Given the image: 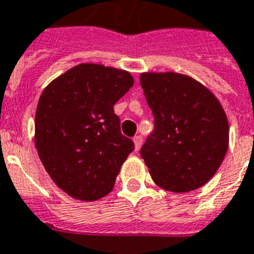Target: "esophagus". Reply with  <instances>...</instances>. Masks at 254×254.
<instances>
[{
    "label": "esophagus",
    "mask_w": 254,
    "mask_h": 254,
    "mask_svg": "<svg viewBox=\"0 0 254 254\" xmlns=\"http://www.w3.org/2000/svg\"><path fill=\"white\" fill-rule=\"evenodd\" d=\"M133 143H135V149H136V151H139L141 147V143H143V137L139 136V135H136V136L133 137Z\"/></svg>",
    "instance_id": "esophagus-1"
}]
</instances>
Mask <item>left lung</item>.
Here are the masks:
<instances>
[{
	"label": "left lung",
	"mask_w": 254,
	"mask_h": 254,
	"mask_svg": "<svg viewBox=\"0 0 254 254\" xmlns=\"http://www.w3.org/2000/svg\"><path fill=\"white\" fill-rule=\"evenodd\" d=\"M140 84L155 118L140 149L152 180L176 193L197 190L227 154L229 126L223 106L205 86L178 72H143Z\"/></svg>",
	"instance_id": "obj_1"
}]
</instances>
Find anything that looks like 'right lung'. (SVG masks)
<instances>
[{
	"label": "right lung",
	"instance_id": "obj_1",
	"mask_svg": "<svg viewBox=\"0 0 254 254\" xmlns=\"http://www.w3.org/2000/svg\"><path fill=\"white\" fill-rule=\"evenodd\" d=\"M132 84L128 71L80 64L43 90L35 111V147L53 182L72 198L94 201L109 194L135 148L114 113Z\"/></svg>",
	"mask_w": 254,
	"mask_h": 254
}]
</instances>
